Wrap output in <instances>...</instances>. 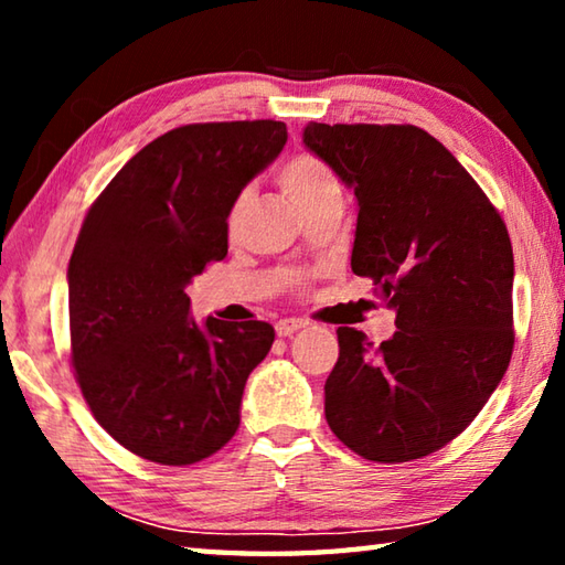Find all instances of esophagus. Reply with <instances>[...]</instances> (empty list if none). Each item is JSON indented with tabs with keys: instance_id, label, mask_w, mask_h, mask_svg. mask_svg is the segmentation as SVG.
<instances>
[{
	"instance_id": "1",
	"label": "esophagus",
	"mask_w": 565,
	"mask_h": 565,
	"mask_svg": "<svg viewBox=\"0 0 565 565\" xmlns=\"http://www.w3.org/2000/svg\"><path fill=\"white\" fill-rule=\"evenodd\" d=\"M303 327H306V321H301V319H281V321H276V337L286 339Z\"/></svg>"
}]
</instances>
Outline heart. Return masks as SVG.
Listing matches in <instances>:
<instances>
[{
  "mask_svg": "<svg viewBox=\"0 0 565 565\" xmlns=\"http://www.w3.org/2000/svg\"><path fill=\"white\" fill-rule=\"evenodd\" d=\"M276 179H279V186L284 189V194L291 199L296 209L306 202H311V199H317L319 194H323V191L339 189V181L333 177V171L323 164L319 157L306 154V151L286 159ZM244 209H246V194H238L234 199L232 209H228V228L238 226Z\"/></svg>",
  "mask_w": 565,
  "mask_h": 565,
  "instance_id": "b5f03b06",
  "label": "heart"
}]
</instances>
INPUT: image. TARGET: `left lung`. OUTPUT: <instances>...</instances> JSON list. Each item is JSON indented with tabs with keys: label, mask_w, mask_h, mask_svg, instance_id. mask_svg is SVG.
<instances>
[{
	"label": "left lung",
	"mask_w": 565,
	"mask_h": 565,
	"mask_svg": "<svg viewBox=\"0 0 565 565\" xmlns=\"http://www.w3.org/2000/svg\"><path fill=\"white\" fill-rule=\"evenodd\" d=\"M303 145L353 189L351 269L396 311V333L379 347L339 327L327 420L369 461L424 458L471 424L509 369V228L451 151L414 124L311 121Z\"/></svg>",
	"instance_id": "obj_1"
}]
</instances>
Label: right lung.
Segmentation results:
<instances>
[{
	"label": "right lung",
	"instance_id": "add662e5",
	"mask_svg": "<svg viewBox=\"0 0 565 565\" xmlns=\"http://www.w3.org/2000/svg\"><path fill=\"white\" fill-rule=\"evenodd\" d=\"M284 145L274 119L171 129L84 216L66 271L74 376L104 431L147 461H204L236 434L274 329L214 317L199 327L184 289L224 259L228 209Z\"/></svg>",
	"mask_w": 565,
	"mask_h": 565
}]
</instances>
